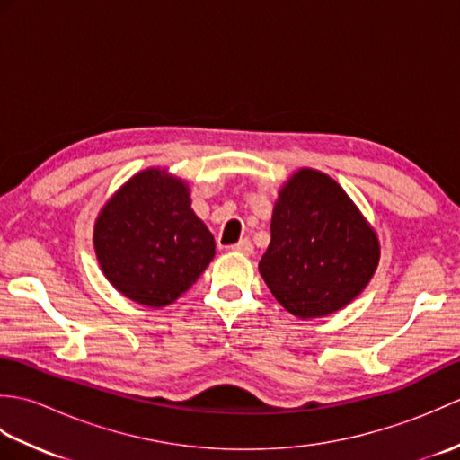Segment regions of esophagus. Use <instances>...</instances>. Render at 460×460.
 Segmentation results:
<instances>
[{"instance_id": "1", "label": "esophagus", "mask_w": 460, "mask_h": 460, "mask_svg": "<svg viewBox=\"0 0 460 460\" xmlns=\"http://www.w3.org/2000/svg\"><path fill=\"white\" fill-rule=\"evenodd\" d=\"M229 249L235 251V252H241V255H251V252H252V243L249 239H241L239 243H235V245H231Z\"/></svg>"}]
</instances>
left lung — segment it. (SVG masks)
<instances>
[{"mask_svg":"<svg viewBox=\"0 0 460 460\" xmlns=\"http://www.w3.org/2000/svg\"><path fill=\"white\" fill-rule=\"evenodd\" d=\"M379 243L340 185L316 170H300L280 190L270 245L259 262L282 308L302 320L349 305L374 277Z\"/></svg>","mask_w":460,"mask_h":460,"instance_id":"8db88e82","label":"left lung"}]
</instances>
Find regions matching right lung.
<instances>
[{"label": "right lung", "mask_w": 460, "mask_h": 460, "mask_svg": "<svg viewBox=\"0 0 460 460\" xmlns=\"http://www.w3.org/2000/svg\"><path fill=\"white\" fill-rule=\"evenodd\" d=\"M190 205L185 183L162 170L134 175L114 193L96 219L94 249L116 290L160 308L199 279L215 241Z\"/></svg>", "instance_id": "1"}]
</instances>
